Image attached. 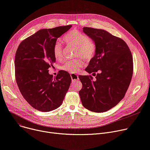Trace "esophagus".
<instances>
[{
	"label": "esophagus",
	"mask_w": 150,
	"mask_h": 150,
	"mask_svg": "<svg viewBox=\"0 0 150 150\" xmlns=\"http://www.w3.org/2000/svg\"><path fill=\"white\" fill-rule=\"evenodd\" d=\"M71 78H72V82H74V81L79 80L78 76L76 74H71Z\"/></svg>",
	"instance_id": "esophagus-1"
}]
</instances>
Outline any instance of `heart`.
I'll use <instances>...</instances> for the list:
<instances>
[{
  "mask_svg": "<svg viewBox=\"0 0 150 150\" xmlns=\"http://www.w3.org/2000/svg\"><path fill=\"white\" fill-rule=\"evenodd\" d=\"M63 41L67 45L76 48L75 56H81L86 60H91L96 51V45L93 40L77 29H74L66 34L62 38ZM54 56L60 60L63 55V47L59 42L54 43L52 47ZM84 61L81 59L66 62L61 67L62 69L71 73L77 72L80 68L84 67Z\"/></svg>",
  "mask_w": 150,
  "mask_h": 150,
  "instance_id": "obj_1",
  "label": "heart"
}]
</instances>
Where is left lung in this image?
Returning <instances> with one entry per match:
<instances>
[{"mask_svg":"<svg viewBox=\"0 0 150 150\" xmlns=\"http://www.w3.org/2000/svg\"><path fill=\"white\" fill-rule=\"evenodd\" d=\"M83 31L96 45V52L85 71L98 74L94 80L91 76H79L83 84L79 94L84 108L103 112L125 97L133 75L132 55L123 40L106 30L84 27Z\"/></svg>","mask_w":150,"mask_h":150,"instance_id":"1","label":"left lung"}]
</instances>
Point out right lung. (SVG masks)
<instances>
[{
	"label": "right lung",
	"mask_w": 150,
	"mask_h": 150,
	"mask_svg": "<svg viewBox=\"0 0 150 150\" xmlns=\"http://www.w3.org/2000/svg\"><path fill=\"white\" fill-rule=\"evenodd\" d=\"M72 25L38 30L19 45L15 56L16 79L24 99L41 112H49L62 104L69 88V74L60 71L56 76L48 73L56 58L52 47L57 38Z\"/></svg>",
	"instance_id": "add662e5"
}]
</instances>
